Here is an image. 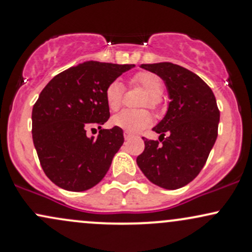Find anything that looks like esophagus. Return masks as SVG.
<instances>
[{
    "instance_id": "esophagus-1",
    "label": "esophagus",
    "mask_w": 252,
    "mask_h": 252,
    "mask_svg": "<svg viewBox=\"0 0 252 252\" xmlns=\"http://www.w3.org/2000/svg\"><path fill=\"white\" fill-rule=\"evenodd\" d=\"M124 137H125V139H129V138L132 137V133H129V132L125 131V132H124Z\"/></svg>"
}]
</instances>
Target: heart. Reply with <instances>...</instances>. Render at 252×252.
Masks as SVG:
<instances>
[{
  "instance_id": "heart-1",
  "label": "heart",
  "mask_w": 252,
  "mask_h": 252,
  "mask_svg": "<svg viewBox=\"0 0 252 252\" xmlns=\"http://www.w3.org/2000/svg\"><path fill=\"white\" fill-rule=\"evenodd\" d=\"M131 82L138 85L148 93L143 105H149L156 109L161 103V96L163 94V82L158 74L151 72H138L132 77ZM124 88L119 80H113L108 84L104 91V99L108 108L115 112L123 103ZM151 114L148 110H128L125 109L113 116L112 124L116 127L125 129L127 132H139L151 124Z\"/></svg>"
}]
</instances>
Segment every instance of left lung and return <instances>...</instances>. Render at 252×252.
Here are the masks:
<instances>
[{"label": "left lung", "instance_id": "obj_1", "mask_svg": "<svg viewBox=\"0 0 252 252\" xmlns=\"http://www.w3.org/2000/svg\"><path fill=\"white\" fill-rule=\"evenodd\" d=\"M140 67L163 80L170 102L164 118L153 128L161 143L143 137L145 149L137 164L153 184L177 190L204 167L218 138L220 112L212 89L193 72L170 62Z\"/></svg>", "mask_w": 252, "mask_h": 252}]
</instances>
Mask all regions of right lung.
Segmentation results:
<instances>
[{
	"label": "right lung",
	"mask_w": 252,
	"mask_h": 252,
	"mask_svg": "<svg viewBox=\"0 0 252 252\" xmlns=\"http://www.w3.org/2000/svg\"><path fill=\"white\" fill-rule=\"evenodd\" d=\"M134 64L86 61L55 75L32 109V138L45 175L67 191L89 190L107 174L124 143L120 127L101 129L89 138L86 129L109 119L104 91Z\"/></svg>",
	"instance_id": "obj_1"
}]
</instances>
